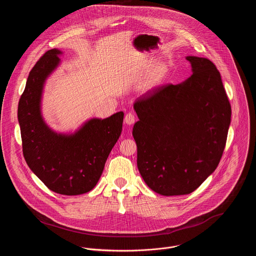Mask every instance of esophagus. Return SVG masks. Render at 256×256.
<instances>
[{"label":"esophagus","instance_id":"esophagus-1","mask_svg":"<svg viewBox=\"0 0 256 256\" xmlns=\"http://www.w3.org/2000/svg\"><path fill=\"white\" fill-rule=\"evenodd\" d=\"M135 121H136V117H135V115H134L132 112L127 113V114L125 115V117H124V122H125L127 125H132V124L135 123Z\"/></svg>","mask_w":256,"mask_h":256}]
</instances>
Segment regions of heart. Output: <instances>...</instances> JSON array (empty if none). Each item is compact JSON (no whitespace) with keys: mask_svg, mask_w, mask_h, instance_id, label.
<instances>
[{"mask_svg":"<svg viewBox=\"0 0 256 256\" xmlns=\"http://www.w3.org/2000/svg\"><path fill=\"white\" fill-rule=\"evenodd\" d=\"M168 73V68L164 63H158L150 67L139 84V88L143 92H150L158 88Z\"/></svg>","mask_w":256,"mask_h":256,"instance_id":"obj_1","label":"heart"}]
</instances>
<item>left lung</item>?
I'll use <instances>...</instances> for the list:
<instances>
[{
  "label": "left lung",
  "instance_id": "left-lung-1",
  "mask_svg": "<svg viewBox=\"0 0 256 256\" xmlns=\"http://www.w3.org/2000/svg\"><path fill=\"white\" fill-rule=\"evenodd\" d=\"M186 59L193 74L185 82L160 86L134 104L137 166L146 185L164 196L190 194L217 168L230 123L215 64Z\"/></svg>",
  "mask_w": 256,
  "mask_h": 256
}]
</instances>
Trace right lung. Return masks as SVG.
Here are the masks:
<instances>
[{
  "instance_id": "add662e5",
  "label": "right lung",
  "mask_w": 256,
  "mask_h": 256,
  "mask_svg": "<svg viewBox=\"0 0 256 256\" xmlns=\"http://www.w3.org/2000/svg\"><path fill=\"white\" fill-rule=\"evenodd\" d=\"M58 49L43 54L30 72L20 98L18 118L22 152L30 168L51 191L80 195L98 182L112 148L122 130L124 113L106 119H92L76 134L54 133L40 114L42 86L59 63Z\"/></svg>"
}]
</instances>
